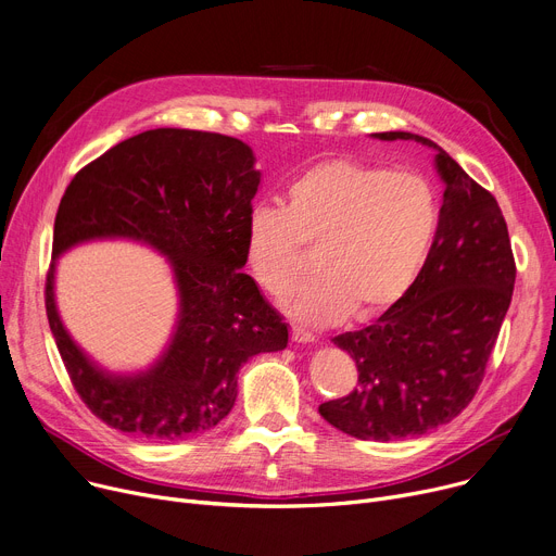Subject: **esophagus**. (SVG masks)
Returning <instances> with one entry per match:
<instances>
[{"mask_svg":"<svg viewBox=\"0 0 556 556\" xmlns=\"http://www.w3.org/2000/svg\"><path fill=\"white\" fill-rule=\"evenodd\" d=\"M291 340H295V343H314L316 336L303 327H291Z\"/></svg>","mask_w":556,"mask_h":556,"instance_id":"34e87169","label":"esophagus"}]
</instances>
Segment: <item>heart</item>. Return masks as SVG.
Listing matches in <instances>:
<instances>
[{
	"label": "heart",
	"mask_w": 556,
	"mask_h": 556,
	"mask_svg": "<svg viewBox=\"0 0 556 556\" xmlns=\"http://www.w3.org/2000/svg\"><path fill=\"white\" fill-rule=\"evenodd\" d=\"M285 206L255 204L247 218V261L263 289L280 298L307 267L287 309L305 323L331 325L350 312L371 320L412 289L439 229L432 185L409 170L361 160L314 164L287 187Z\"/></svg>",
	"instance_id": "obj_1"
}]
</instances>
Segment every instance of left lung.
<instances>
[{
	"mask_svg": "<svg viewBox=\"0 0 556 556\" xmlns=\"http://www.w3.org/2000/svg\"><path fill=\"white\" fill-rule=\"evenodd\" d=\"M437 149L445 182L439 229L403 301L374 325L333 345L358 367V386L318 407L340 432L363 441L420 437L456 418L479 392L507 314L517 265L496 198L432 140L388 131Z\"/></svg>",
	"mask_w": 556,
	"mask_h": 556,
	"instance_id": "1",
	"label": "left lung"
}]
</instances>
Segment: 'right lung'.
I'll list each match as a JSON object with an SVG mask.
<instances>
[{
  "label": "right lung",
  "instance_id": "1",
  "mask_svg": "<svg viewBox=\"0 0 556 556\" xmlns=\"http://www.w3.org/2000/svg\"><path fill=\"white\" fill-rule=\"evenodd\" d=\"M261 170L229 136L153 129L79 168L53 231L45 303L68 378L81 403L113 430L178 441L216 427L238 396V369L287 348L282 316L265 301L247 263V218ZM93 237H134L175 265L181 320L167 354L138 377L96 368L65 333L52 295L54 258Z\"/></svg>",
  "mask_w": 556,
  "mask_h": 556
}]
</instances>
